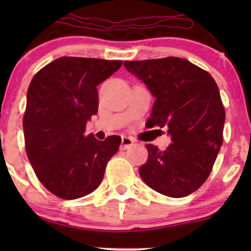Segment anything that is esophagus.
<instances>
[{"label":"esophagus","mask_w":251,"mask_h":251,"mask_svg":"<svg viewBox=\"0 0 251 251\" xmlns=\"http://www.w3.org/2000/svg\"><path fill=\"white\" fill-rule=\"evenodd\" d=\"M132 144H133L132 138H130V137H121V146H120V148L123 149V151H125V149L130 148V147L132 146Z\"/></svg>","instance_id":"obj_1"}]
</instances>
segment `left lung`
Instances as JSON below:
<instances>
[{
	"label": "left lung",
	"instance_id": "8db88e82",
	"mask_svg": "<svg viewBox=\"0 0 251 251\" xmlns=\"http://www.w3.org/2000/svg\"><path fill=\"white\" fill-rule=\"evenodd\" d=\"M124 65L155 98L146 125L165 128L171 137L165 151L147 144L149 155L140 168L141 178L171 198L193 193L209 177L224 141L226 114L216 82L177 57L126 60Z\"/></svg>",
	"mask_w": 251,
	"mask_h": 251
}]
</instances>
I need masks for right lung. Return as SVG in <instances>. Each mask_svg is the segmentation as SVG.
<instances>
[{"label":"right lung","instance_id":"1","mask_svg":"<svg viewBox=\"0 0 251 251\" xmlns=\"http://www.w3.org/2000/svg\"><path fill=\"white\" fill-rule=\"evenodd\" d=\"M121 65V60L62 57L30 82L23 118L26 155L40 182L59 198L92 193L118 151L119 136L98 141L85 131L98 111L97 86Z\"/></svg>","mask_w":251,"mask_h":251}]
</instances>
